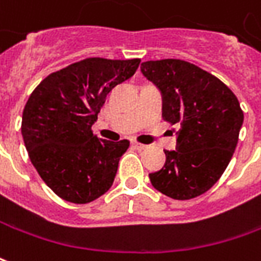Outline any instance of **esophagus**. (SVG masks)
<instances>
[{
    "label": "esophagus",
    "instance_id": "esophagus-1",
    "mask_svg": "<svg viewBox=\"0 0 261 261\" xmlns=\"http://www.w3.org/2000/svg\"><path fill=\"white\" fill-rule=\"evenodd\" d=\"M133 145L136 147L137 149H140V151H143V149H147L148 148V145H145V144H141V143H133Z\"/></svg>",
    "mask_w": 261,
    "mask_h": 261
}]
</instances>
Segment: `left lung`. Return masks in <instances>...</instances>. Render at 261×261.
<instances>
[{"label": "left lung", "mask_w": 261, "mask_h": 261, "mask_svg": "<svg viewBox=\"0 0 261 261\" xmlns=\"http://www.w3.org/2000/svg\"><path fill=\"white\" fill-rule=\"evenodd\" d=\"M141 72L161 90L164 120L179 125L176 149H165L167 161L149 181L172 199L205 194L238 145L243 124L238 97L216 76L181 59L144 62Z\"/></svg>", "instance_id": "8db88e82"}]
</instances>
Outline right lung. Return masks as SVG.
<instances>
[{
    "mask_svg": "<svg viewBox=\"0 0 261 261\" xmlns=\"http://www.w3.org/2000/svg\"><path fill=\"white\" fill-rule=\"evenodd\" d=\"M140 62L87 58L50 73L31 93L23 143L39 176L62 199L89 203L113 185L130 141L100 140L92 125L106 96L130 79Z\"/></svg>",
    "mask_w": 261,
    "mask_h": 261,
    "instance_id": "right-lung-1",
    "label": "right lung"
}]
</instances>
